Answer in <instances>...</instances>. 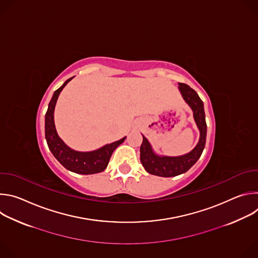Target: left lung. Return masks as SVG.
Returning <instances> with one entry per match:
<instances>
[{
  "label": "left lung",
  "mask_w": 258,
  "mask_h": 258,
  "mask_svg": "<svg viewBox=\"0 0 258 258\" xmlns=\"http://www.w3.org/2000/svg\"><path fill=\"white\" fill-rule=\"evenodd\" d=\"M178 86L183 100L193 110L195 122L200 131V138L195 148L188 154L170 157L157 155L153 151L149 141L143 136V142L140 148L141 163L147 172L158 176H175L188 171L200 158L205 147L207 125L205 121L203 102L198 94L188 85L179 83Z\"/></svg>",
  "instance_id": "1"
}]
</instances>
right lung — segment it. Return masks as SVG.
<instances>
[{
    "label": "right lung",
    "instance_id": "add662e5",
    "mask_svg": "<svg viewBox=\"0 0 258 258\" xmlns=\"http://www.w3.org/2000/svg\"><path fill=\"white\" fill-rule=\"evenodd\" d=\"M72 80H67L58 90L55 91L46 113L45 118V136L50 151L54 157L68 170L81 173V174H94L103 171L110 160L113 151L117 147L123 143L125 137L119 141L107 144L102 148L91 151V152H79L70 149L69 147L59 138L55 123H54V110L56 106L57 99L63 90V88Z\"/></svg>",
    "mask_w": 258,
    "mask_h": 258
}]
</instances>
